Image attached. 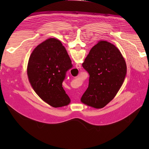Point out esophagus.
<instances>
[{"label": "esophagus", "mask_w": 149, "mask_h": 149, "mask_svg": "<svg viewBox=\"0 0 149 149\" xmlns=\"http://www.w3.org/2000/svg\"><path fill=\"white\" fill-rule=\"evenodd\" d=\"M76 68H81V64H77L76 65Z\"/></svg>", "instance_id": "1"}]
</instances>
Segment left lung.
<instances>
[{"mask_svg": "<svg viewBox=\"0 0 149 149\" xmlns=\"http://www.w3.org/2000/svg\"><path fill=\"white\" fill-rule=\"evenodd\" d=\"M82 65L90 77L81 102L102 108L114 99L124 81L127 73L125 59L112 43L100 41L91 48Z\"/></svg>", "mask_w": 149, "mask_h": 149, "instance_id": "left-lung-1", "label": "left lung"}]
</instances>
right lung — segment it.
<instances>
[{"label": "right lung", "mask_w": 149, "mask_h": 149, "mask_svg": "<svg viewBox=\"0 0 149 149\" xmlns=\"http://www.w3.org/2000/svg\"><path fill=\"white\" fill-rule=\"evenodd\" d=\"M72 66L61 42L56 38L47 39L31 53L27 65L29 83L38 95L50 106H67L70 99L62 83Z\"/></svg>", "instance_id": "1"}]
</instances>
